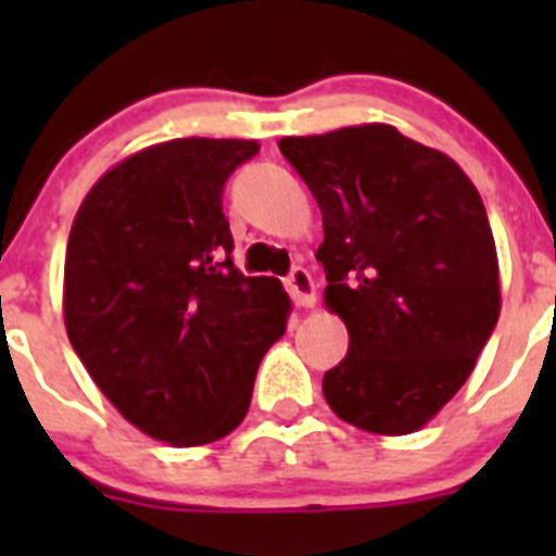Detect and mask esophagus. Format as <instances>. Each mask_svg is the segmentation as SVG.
<instances>
[{"label":"esophagus","instance_id":"34e87169","mask_svg":"<svg viewBox=\"0 0 556 556\" xmlns=\"http://www.w3.org/2000/svg\"><path fill=\"white\" fill-rule=\"evenodd\" d=\"M287 292L292 294L294 306H314L317 303V292H314L312 275L303 267H294L292 273L287 275Z\"/></svg>","mask_w":556,"mask_h":556}]
</instances>
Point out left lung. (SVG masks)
<instances>
[{"mask_svg": "<svg viewBox=\"0 0 556 556\" xmlns=\"http://www.w3.org/2000/svg\"><path fill=\"white\" fill-rule=\"evenodd\" d=\"M323 214L317 262L348 353L323 376L356 429L409 434L473 372L498 323V258L479 191L443 152L390 125L287 136Z\"/></svg>", "mask_w": 556, "mask_h": 556, "instance_id": "1", "label": "left lung"}]
</instances>
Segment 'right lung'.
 Returning <instances> with one entry per match:
<instances>
[{
	"instance_id": "right-lung-1",
	"label": "right lung",
	"mask_w": 556,
	"mask_h": 556,
	"mask_svg": "<svg viewBox=\"0 0 556 556\" xmlns=\"http://www.w3.org/2000/svg\"><path fill=\"white\" fill-rule=\"evenodd\" d=\"M255 152L242 139L147 147L97 180L68 233V342L108 401L164 443L205 445L242 424L287 328V292L236 269L223 211Z\"/></svg>"
}]
</instances>
